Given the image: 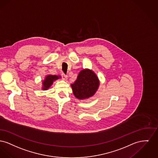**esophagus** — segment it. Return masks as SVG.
Segmentation results:
<instances>
[{
	"instance_id": "esophagus-1",
	"label": "esophagus",
	"mask_w": 158,
	"mask_h": 158,
	"mask_svg": "<svg viewBox=\"0 0 158 158\" xmlns=\"http://www.w3.org/2000/svg\"><path fill=\"white\" fill-rule=\"evenodd\" d=\"M61 76H62V78L63 80H67V76L64 73H62L61 74Z\"/></svg>"
}]
</instances>
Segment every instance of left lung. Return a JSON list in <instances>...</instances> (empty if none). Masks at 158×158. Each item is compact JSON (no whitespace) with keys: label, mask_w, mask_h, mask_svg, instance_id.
<instances>
[{"label":"left lung","mask_w":158,"mask_h":158,"mask_svg":"<svg viewBox=\"0 0 158 158\" xmlns=\"http://www.w3.org/2000/svg\"><path fill=\"white\" fill-rule=\"evenodd\" d=\"M99 85L98 77L90 69L82 70L71 84L73 93L78 99H88L94 94Z\"/></svg>","instance_id":"obj_1"}]
</instances>
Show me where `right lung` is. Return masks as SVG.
I'll list each match as a JSON object with an SVG mask.
<instances>
[{"instance_id":"1","label":"right lung","mask_w":158,"mask_h":158,"mask_svg":"<svg viewBox=\"0 0 158 158\" xmlns=\"http://www.w3.org/2000/svg\"><path fill=\"white\" fill-rule=\"evenodd\" d=\"M59 78H60V76H57V75H49L46 77L45 80L43 82V89L46 90L49 87H50V85L52 84L54 80H56L58 79Z\"/></svg>"}]
</instances>
